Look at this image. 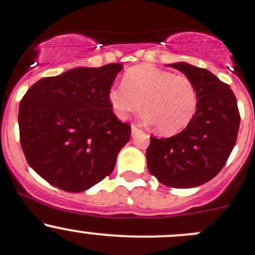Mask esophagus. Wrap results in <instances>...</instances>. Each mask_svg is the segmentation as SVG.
<instances>
[{"mask_svg": "<svg viewBox=\"0 0 255 255\" xmlns=\"http://www.w3.org/2000/svg\"><path fill=\"white\" fill-rule=\"evenodd\" d=\"M139 132H141V130H140L139 128H137V126L132 125L131 126V135H132V136H136V135L139 134Z\"/></svg>", "mask_w": 255, "mask_h": 255, "instance_id": "obj_1", "label": "esophagus"}]
</instances>
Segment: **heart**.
<instances>
[{
    "instance_id": "b5f03b06",
    "label": "heart",
    "mask_w": 255,
    "mask_h": 255,
    "mask_svg": "<svg viewBox=\"0 0 255 255\" xmlns=\"http://www.w3.org/2000/svg\"><path fill=\"white\" fill-rule=\"evenodd\" d=\"M108 100L121 120L142 108L145 120L156 124L162 135L184 130L196 111V91L185 76L174 75L152 65H137L124 74L123 85L109 90Z\"/></svg>"
}]
</instances>
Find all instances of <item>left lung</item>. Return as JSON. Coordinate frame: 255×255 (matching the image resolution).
<instances>
[{
  "label": "left lung",
  "mask_w": 255,
  "mask_h": 255,
  "mask_svg": "<svg viewBox=\"0 0 255 255\" xmlns=\"http://www.w3.org/2000/svg\"><path fill=\"white\" fill-rule=\"evenodd\" d=\"M166 66L183 72L196 91V111L183 131L168 139L150 137L147 169L170 188H195L212 180L225 165L237 136V99L229 85L205 69L188 62Z\"/></svg>",
  "instance_id": "1"
}]
</instances>
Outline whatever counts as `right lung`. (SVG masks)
<instances>
[{
	"instance_id": "obj_1",
	"label": "right lung",
	"mask_w": 255,
	"mask_h": 255,
	"mask_svg": "<svg viewBox=\"0 0 255 255\" xmlns=\"http://www.w3.org/2000/svg\"><path fill=\"white\" fill-rule=\"evenodd\" d=\"M121 64L76 67L33 84L18 109L28 165L51 185L85 191L110 175L131 130L108 100Z\"/></svg>"
}]
</instances>
